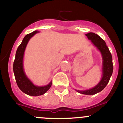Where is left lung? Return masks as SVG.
Returning a JSON list of instances; mask_svg holds the SVG:
<instances>
[{
  "mask_svg": "<svg viewBox=\"0 0 123 123\" xmlns=\"http://www.w3.org/2000/svg\"><path fill=\"white\" fill-rule=\"evenodd\" d=\"M88 39L90 40L97 50L99 51L102 59V78L100 81L93 87L87 90H77L75 91L81 94L87 95H93L101 92L108 83L113 72L112 58L108 48L106 45L105 41L98 34L93 33L86 34Z\"/></svg>",
  "mask_w": 123,
  "mask_h": 123,
  "instance_id": "left-lung-1",
  "label": "left lung"
}]
</instances>
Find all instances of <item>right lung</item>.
Segmentation results:
<instances>
[{
	"instance_id": "obj_1",
	"label": "right lung",
	"mask_w": 123,
	"mask_h": 123,
	"mask_svg": "<svg viewBox=\"0 0 123 123\" xmlns=\"http://www.w3.org/2000/svg\"><path fill=\"white\" fill-rule=\"evenodd\" d=\"M37 33H39V31L36 30L27 34L24 37L16 52L15 58L13 65L15 78L18 87L24 93L33 96L43 95L50 89L52 86V81L48 85L43 86L35 85L27 76L24 68V56L26 47L30 38Z\"/></svg>"
}]
</instances>
